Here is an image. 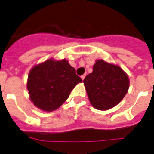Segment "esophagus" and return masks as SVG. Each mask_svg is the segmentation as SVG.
Instances as JSON below:
<instances>
[{"mask_svg":"<svg viewBox=\"0 0 154 154\" xmlns=\"http://www.w3.org/2000/svg\"><path fill=\"white\" fill-rule=\"evenodd\" d=\"M85 74H84V75H82L81 76V79L82 80H84V79H85Z\"/></svg>","mask_w":154,"mask_h":154,"instance_id":"esophagus-1","label":"esophagus"}]
</instances>
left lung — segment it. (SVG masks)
<instances>
[{
	"label": "left lung",
	"instance_id": "obj_1",
	"mask_svg": "<svg viewBox=\"0 0 154 154\" xmlns=\"http://www.w3.org/2000/svg\"><path fill=\"white\" fill-rule=\"evenodd\" d=\"M89 102L94 108L108 110L122 101L127 93L130 79L119 65L96 60L92 72L83 80Z\"/></svg>",
	"mask_w": 154,
	"mask_h": 154
}]
</instances>
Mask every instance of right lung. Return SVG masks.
Here are the masks:
<instances>
[{
	"mask_svg": "<svg viewBox=\"0 0 154 154\" xmlns=\"http://www.w3.org/2000/svg\"><path fill=\"white\" fill-rule=\"evenodd\" d=\"M82 82L67 60L50 58L30 70L27 89L35 106L52 112L66 101L74 87Z\"/></svg>",
	"mask_w": 154,
	"mask_h": 154,
	"instance_id": "1",
	"label": "right lung"
}]
</instances>
